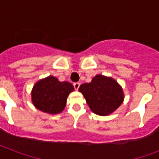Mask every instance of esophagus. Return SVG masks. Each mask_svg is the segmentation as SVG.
<instances>
[{
    "instance_id": "obj_1",
    "label": "esophagus",
    "mask_w": 159,
    "mask_h": 159,
    "mask_svg": "<svg viewBox=\"0 0 159 159\" xmlns=\"http://www.w3.org/2000/svg\"><path fill=\"white\" fill-rule=\"evenodd\" d=\"M73 86H74L75 89L78 90V88H79L80 87V83L79 82H75V83H73Z\"/></svg>"
}]
</instances>
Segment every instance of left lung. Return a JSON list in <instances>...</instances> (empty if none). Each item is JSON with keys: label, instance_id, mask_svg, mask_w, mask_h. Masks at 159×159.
Listing matches in <instances>:
<instances>
[{"label": "left lung", "instance_id": "left-lung-1", "mask_svg": "<svg viewBox=\"0 0 159 159\" xmlns=\"http://www.w3.org/2000/svg\"><path fill=\"white\" fill-rule=\"evenodd\" d=\"M82 92L91 111L98 116H108L119 108L124 102L123 89L111 77L98 74L89 83L80 86Z\"/></svg>", "mask_w": 159, "mask_h": 159}]
</instances>
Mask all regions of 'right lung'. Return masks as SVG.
Returning a JSON list of instances; mask_svg holds the SVG:
<instances>
[{
  "label": "right lung",
  "instance_id": "obj_1",
  "mask_svg": "<svg viewBox=\"0 0 159 159\" xmlns=\"http://www.w3.org/2000/svg\"><path fill=\"white\" fill-rule=\"evenodd\" d=\"M74 87L68 82H60L53 76L39 80L31 91L32 103L44 113L56 115L65 108L68 95Z\"/></svg>",
  "mask_w": 159,
  "mask_h": 159
}]
</instances>
